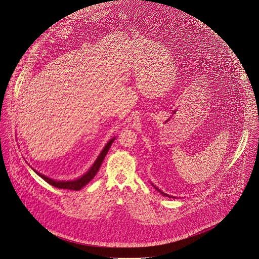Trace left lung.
I'll list each match as a JSON object with an SVG mask.
<instances>
[{
	"instance_id": "1",
	"label": "left lung",
	"mask_w": 259,
	"mask_h": 259,
	"mask_svg": "<svg viewBox=\"0 0 259 259\" xmlns=\"http://www.w3.org/2000/svg\"><path fill=\"white\" fill-rule=\"evenodd\" d=\"M152 185H153V186H154V187H155V188H156V189H157V190H158V191H159V193H160V194H162V195H164V196H167V197H172V196H170V195H168V194H165V193H163V192H162V191H160V190H159V188H157V187H156V186H155V185H154V184H152ZM172 198H174V197H172Z\"/></svg>"
}]
</instances>
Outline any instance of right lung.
<instances>
[{
    "label": "right lung",
    "mask_w": 259,
    "mask_h": 259,
    "mask_svg": "<svg viewBox=\"0 0 259 259\" xmlns=\"http://www.w3.org/2000/svg\"><path fill=\"white\" fill-rule=\"evenodd\" d=\"M115 138H112L110 140L105 147L103 148V150L101 151L99 158L95 161V163L93 164V166L82 176L80 179H76V180H70V181H58V180H54V179H49L47 177H45L44 175H41L39 172H37L36 170H34L40 178L44 179L46 182H48L49 184H51L52 186H55L57 188H62V189H70V190H80L81 187H83L85 184H88L92 179L95 178V176L98 174L99 169H100V165L103 161V159L105 158L111 144L113 143V141Z\"/></svg>",
    "instance_id": "obj_1"
}]
</instances>
